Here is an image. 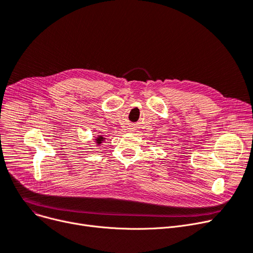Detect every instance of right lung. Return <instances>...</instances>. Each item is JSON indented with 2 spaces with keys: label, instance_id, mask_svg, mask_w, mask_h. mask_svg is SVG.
I'll list each match as a JSON object with an SVG mask.
<instances>
[{
  "label": "right lung",
  "instance_id": "add662e5",
  "mask_svg": "<svg viewBox=\"0 0 253 253\" xmlns=\"http://www.w3.org/2000/svg\"><path fill=\"white\" fill-rule=\"evenodd\" d=\"M104 139H105V138H104L103 136H101V135H98V136L96 137L95 141H96V144H97V145H100V144H102V141H103Z\"/></svg>",
  "mask_w": 253,
  "mask_h": 253
}]
</instances>
